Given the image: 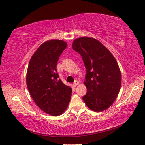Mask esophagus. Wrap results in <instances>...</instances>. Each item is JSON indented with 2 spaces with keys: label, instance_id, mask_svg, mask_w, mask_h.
<instances>
[{
  "label": "esophagus",
  "instance_id": "esophagus-1",
  "mask_svg": "<svg viewBox=\"0 0 145 145\" xmlns=\"http://www.w3.org/2000/svg\"><path fill=\"white\" fill-rule=\"evenodd\" d=\"M78 84H79V82L77 80H75V82L73 83V86H74V87H76V86L78 85Z\"/></svg>",
  "mask_w": 145,
  "mask_h": 145
}]
</instances>
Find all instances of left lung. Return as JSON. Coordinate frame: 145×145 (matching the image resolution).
I'll use <instances>...</instances> for the list:
<instances>
[{
  "label": "left lung",
  "instance_id": "1",
  "mask_svg": "<svg viewBox=\"0 0 145 145\" xmlns=\"http://www.w3.org/2000/svg\"><path fill=\"white\" fill-rule=\"evenodd\" d=\"M72 48L82 56L87 72L84 84L87 92L83 100L95 112L108 108L116 100L121 83L115 57L101 43L91 37L75 39Z\"/></svg>",
  "mask_w": 145,
  "mask_h": 145
}]
</instances>
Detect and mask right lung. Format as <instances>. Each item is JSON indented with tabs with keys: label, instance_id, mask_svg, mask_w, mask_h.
<instances>
[{
	"label": "right lung",
	"instance_id": "obj_1",
	"mask_svg": "<svg viewBox=\"0 0 145 145\" xmlns=\"http://www.w3.org/2000/svg\"><path fill=\"white\" fill-rule=\"evenodd\" d=\"M67 47L63 40H51L38 48L30 59L26 82L33 100L40 108L52 116H58L67 108L72 90L59 79L57 64Z\"/></svg>",
	"mask_w": 145,
	"mask_h": 145
}]
</instances>
